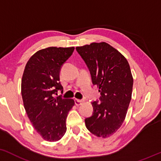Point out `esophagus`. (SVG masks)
I'll return each mask as SVG.
<instances>
[{
	"instance_id": "1",
	"label": "esophagus",
	"mask_w": 161,
	"mask_h": 161,
	"mask_svg": "<svg viewBox=\"0 0 161 161\" xmlns=\"http://www.w3.org/2000/svg\"><path fill=\"white\" fill-rule=\"evenodd\" d=\"M74 101H75V105H76V106L81 105V104H82L83 103L82 100H79V99H75Z\"/></svg>"
}]
</instances>
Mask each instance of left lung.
I'll return each instance as SVG.
<instances>
[{
	"label": "left lung",
	"instance_id": "1",
	"mask_svg": "<svg viewBox=\"0 0 161 161\" xmlns=\"http://www.w3.org/2000/svg\"><path fill=\"white\" fill-rule=\"evenodd\" d=\"M90 71L93 85L99 87V100L93 101V113L85 119L87 129L103 138L120 128L132 95L133 80L127 59L106 42L75 48Z\"/></svg>",
	"mask_w": 161,
	"mask_h": 161
}]
</instances>
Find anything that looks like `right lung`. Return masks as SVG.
I'll return each mask as SVG.
<instances>
[{"label": "right lung", "instance_id": "obj_1", "mask_svg": "<svg viewBox=\"0 0 161 161\" xmlns=\"http://www.w3.org/2000/svg\"><path fill=\"white\" fill-rule=\"evenodd\" d=\"M74 47H49L36 52L27 63L22 79V96L25 111L39 134L55 142L67 130L66 119L74 100L55 97L63 92L60 72L72 55Z\"/></svg>", "mask_w": 161, "mask_h": 161}]
</instances>
